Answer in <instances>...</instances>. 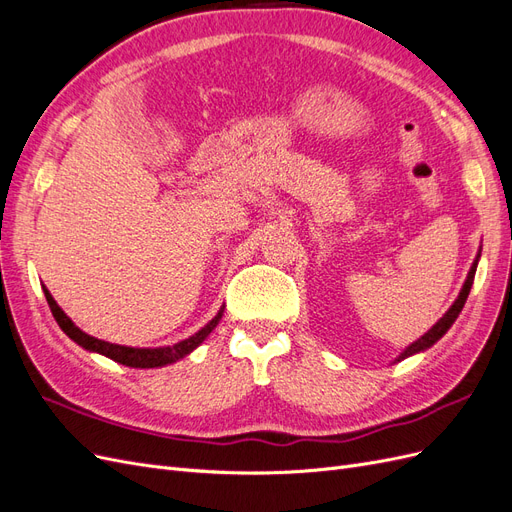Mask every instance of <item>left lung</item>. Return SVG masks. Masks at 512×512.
Masks as SVG:
<instances>
[{"instance_id": "left-lung-1", "label": "left lung", "mask_w": 512, "mask_h": 512, "mask_svg": "<svg viewBox=\"0 0 512 512\" xmlns=\"http://www.w3.org/2000/svg\"><path fill=\"white\" fill-rule=\"evenodd\" d=\"M478 259H481V249H478V253H476V257H474V261H472L470 272H468V276H466V283H464V287H461V291H459V295H457V300L453 302V306H451L447 312H444L442 319H438V323L432 325V329H427V332H425L419 340L408 344L406 349H404L398 357L393 359V364H398V361H402V359H406V357H410V355H417V353L427 351V349H430V346H434L444 334L449 332L451 325H453L455 319L459 317L461 308H464V304H466V300H468V293H470L472 283H474V274H476Z\"/></svg>"}]
</instances>
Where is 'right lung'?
<instances>
[{"label": "right lung", "instance_id": "obj_1", "mask_svg": "<svg viewBox=\"0 0 512 512\" xmlns=\"http://www.w3.org/2000/svg\"><path fill=\"white\" fill-rule=\"evenodd\" d=\"M44 295H46V302L48 306H51V312L55 321L59 323V327L63 329L65 336H70L78 346H82V349L89 351V353H100L112 361H117V364H123V366H129V368H161V366H168V364H176L178 359L187 357L189 353H193L197 346H200L208 336L214 327L219 325L221 317H223V310L225 306L219 308L217 315H214L212 321H208L200 332H195L193 336L180 340L176 344H170V346H155V349H138V346H123V344H112V342H106V340H100V338H93L89 334L82 332L80 327L74 325V321L65 315V312L61 310V306L55 302V298L51 295V291H48L44 285Z\"/></svg>", "mask_w": 512, "mask_h": 512}]
</instances>
